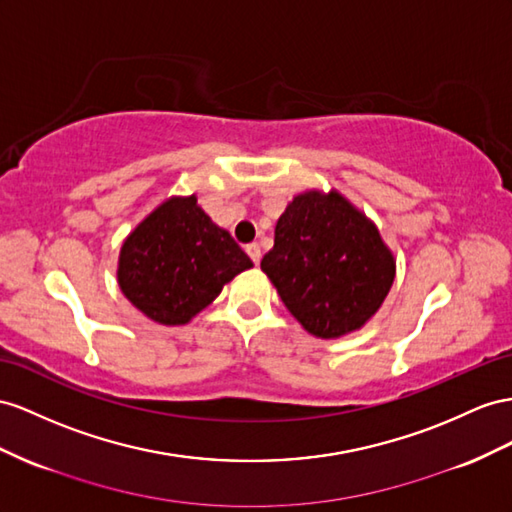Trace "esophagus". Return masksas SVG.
Returning a JSON list of instances; mask_svg holds the SVG:
<instances>
[{
  "instance_id": "obj_1",
  "label": "esophagus",
  "mask_w": 512,
  "mask_h": 512,
  "mask_svg": "<svg viewBox=\"0 0 512 512\" xmlns=\"http://www.w3.org/2000/svg\"><path fill=\"white\" fill-rule=\"evenodd\" d=\"M246 253H248V257L253 259V264L259 266V261H261V248H259V244L257 242L246 244Z\"/></svg>"
}]
</instances>
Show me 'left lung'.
<instances>
[{"instance_id": "left-lung-1", "label": "left lung", "mask_w": 512, "mask_h": 512, "mask_svg": "<svg viewBox=\"0 0 512 512\" xmlns=\"http://www.w3.org/2000/svg\"><path fill=\"white\" fill-rule=\"evenodd\" d=\"M261 270L305 331L331 339L361 329L381 309L396 259L374 222L342 194L309 190L277 220Z\"/></svg>"}]
</instances>
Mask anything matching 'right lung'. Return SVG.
Listing matches in <instances>:
<instances>
[{
  "instance_id": "1",
  "label": "right lung",
  "mask_w": 512,
  "mask_h": 512,
  "mask_svg": "<svg viewBox=\"0 0 512 512\" xmlns=\"http://www.w3.org/2000/svg\"><path fill=\"white\" fill-rule=\"evenodd\" d=\"M253 261L229 231L214 225L196 196H173L127 235L119 285L127 300L157 324H188Z\"/></svg>"
}]
</instances>
